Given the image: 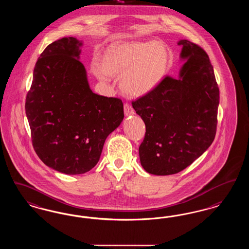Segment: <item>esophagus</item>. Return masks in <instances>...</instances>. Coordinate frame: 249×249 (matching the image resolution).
I'll return each instance as SVG.
<instances>
[{
  "label": "esophagus",
  "mask_w": 249,
  "mask_h": 249,
  "mask_svg": "<svg viewBox=\"0 0 249 249\" xmlns=\"http://www.w3.org/2000/svg\"><path fill=\"white\" fill-rule=\"evenodd\" d=\"M124 113H125L126 116H131V115L135 114L134 110H133V108L131 107V106L128 104V103L124 104Z\"/></svg>",
  "instance_id": "1"
}]
</instances>
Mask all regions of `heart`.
Instances as JSON below:
<instances>
[{
	"instance_id": "b5f03b06",
	"label": "heart",
	"mask_w": 249,
	"mask_h": 249,
	"mask_svg": "<svg viewBox=\"0 0 249 249\" xmlns=\"http://www.w3.org/2000/svg\"><path fill=\"white\" fill-rule=\"evenodd\" d=\"M169 53L157 40L131 41L111 46L102 63L93 61L92 74L102 81L120 77V89L128 96H143L160 85L168 69Z\"/></svg>"
}]
</instances>
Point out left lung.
<instances>
[{"label":"left lung","mask_w":249,"mask_h":249,"mask_svg":"<svg viewBox=\"0 0 249 249\" xmlns=\"http://www.w3.org/2000/svg\"><path fill=\"white\" fill-rule=\"evenodd\" d=\"M179 77L166 76L149 93L132 101L145 124L141 165L150 174L171 175L190 166L209 148L217 130L219 90L209 55L187 40Z\"/></svg>","instance_id":"8db88e82"}]
</instances>
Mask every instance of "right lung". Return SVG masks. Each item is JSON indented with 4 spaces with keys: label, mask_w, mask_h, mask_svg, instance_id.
<instances>
[{
    "label": "right lung",
    "mask_w": 249,
    "mask_h": 249,
    "mask_svg": "<svg viewBox=\"0 0 249 249\" xmlns=\"http://www.w3.org/2000/svg\"><path fill=\"white\" fill-rule=\"evenodd\" d=\"M81 45L65 37L44 49L25 104L36 154L46 166L70 175L98 163L105 141L124 118L121 100L89 89L79 60Z\"/></svg>",
    "instance_id": "add662e5"
}]
</instances>
